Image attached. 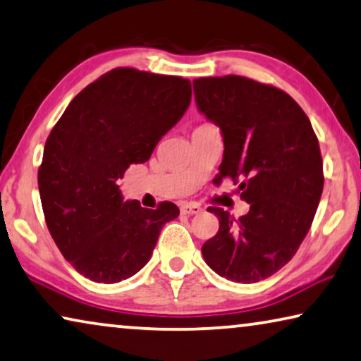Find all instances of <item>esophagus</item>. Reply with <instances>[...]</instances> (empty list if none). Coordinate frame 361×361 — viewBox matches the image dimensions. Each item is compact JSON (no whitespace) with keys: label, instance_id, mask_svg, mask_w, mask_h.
<instances>
[{"label":"esophagus","instance_id":"obj_1","mask_svg":"<svg viewBox=\"0 0 361 361\" xmlns=\"http://www.w3.org/2000/svg\"><path fill=\"white\" fill-rule=\"evenodd\" d=\"M202 207L196 202H183L181 204V214L185 215H195V214H201Z\"/></svg>","mask_w":361,"mask_h":361}]
</instances>
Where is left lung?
Returning <instances> with one entry per match:
<instances>
[{
	"label": "left lung",
	"instance_id": "left-lung-1",
	"mask_svg": "<svg viewBox=\"0 0 361 361\" xmlns=\"http://www.w3.org/2000/svg\"><path fill=\"white\" fill-rule=\"evenodd\" d=\"M197 110L217 125L224 159L217 178H232L250 212L233 219L220 207L219 232L202 245L220 277L255 283L298 251L324 186L318 137L283 90L241 76L192 80Z\"/></svg>",
	"mask_w": 361,
	"mask_h": 361
}]
</instances>
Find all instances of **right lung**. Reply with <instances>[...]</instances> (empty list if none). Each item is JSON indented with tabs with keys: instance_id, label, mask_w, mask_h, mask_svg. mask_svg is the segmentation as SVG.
<instances>
[{
	"instance_id": "add662e5",
	"label": "right lung",
	"mask_w": 361,
	"mask_h": 361,
	"mask_svg": "<svg viewBox=\"0 0 361 361\" xmlns=\"http://www.w3.org/2000/svg\"><path fill=\"white\" fill-rule=\"evenodd\" d=\"M191 82L116 68L74 97L51 129L39 169L47 227L61 255L97 283H116L147 264L173 202L144 209L118 186L131 164L147 162L185 115Z\"/></svg>"
}]
</instances>
